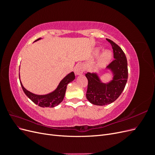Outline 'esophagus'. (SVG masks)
<instances>
[{
  "label": "esophagus",
  "mask_w": 155,
  "mask_h": 155,
  "mask_svg": "<svg viewBox=\"0 0 155 155\" xmlns=\"http://www.w3.org/2000/svg\"><path fill=\"white\" fill-rule=\"evenodd\" d=\"M74 73L76 76L78 75H81L83 73V65L80 63L76 64V66L74 68Z\"/></svg>",
  "instance_id": "1"
}]
</instances>
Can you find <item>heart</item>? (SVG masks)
I'll list each match as a JSON object with an SVG mask.
<instances>
[{"mask_svg":"<svg viewBox=\"0 0 155 155\" xmlns=\"http://www.w3.org/2000/svg\"><path fill=\"white\" fill-rule=\"evenodd\" d=\"M100 52V48H95L93 50V54L97 56ZM112 58V54L109 50H105L99 55L96 63V66L97 68H101L109 63Z\"/></svg>","mask_w":155,"mask_h":155,"instance_id":"b5f03b06","label":"heart"}]
</instances>
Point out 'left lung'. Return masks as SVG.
Returning a JSON list of instances; mask_svg holds the SVG:
<instances>
[{
	"instance_id": "8db88e82",
	"label": "left lung",
	"mask_w": 155,
	"mask_h": 155,
	"mask_svg": "<svg viewBox=\"0 0 155 155\" xmlns=\"http://www.w3.org/2000/svg\"><path fill=\"white\" fill-rule=\"evenodd\" d=\"M111 45L114 52V60L106 68L112 74V79L104 83L100 75L87 72L88 79L87 99L92 104L103 106L110 104L117 100L125 88L128 78L127 61L124 51L113 41L107 39Z\"/></svg>"
}]
</instances>
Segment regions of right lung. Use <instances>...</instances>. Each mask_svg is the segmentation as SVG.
I'll use <instances>...</instances> for the list:
<instances>
[{
  "instance_id": "add662e5",
  "label": "right lung",
  "mask_w": 155,
  "mask_h": 155,
  "mask_svg": "<svg viewBox=\"0 0 155 155\" xmlns=\"http://www.w3.org/2000/svg\"><path fill=\"white\" fill-rule=\"evenodd\" d=\"M41 39L42 38L37 39L34 42H36ZM74 79L75 75L74 72L69 73L60 81L58 86L54 91L45 95L35 94L28 91L24 87L21 81L20 83L21 85L22 88V90L25 93V94L28 97L34 104H35L36 105H38L39 107H54L58 105L60 103L62 102V101L64 99L65 92H66L67 85L69 83L74 81ZM19 79L21 80L20 74Z\"/></svg>"
}]
</instances>
